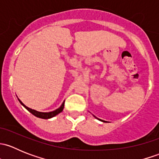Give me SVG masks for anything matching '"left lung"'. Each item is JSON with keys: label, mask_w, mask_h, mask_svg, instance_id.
<instances>
[{"label": "left lung", "mask_w": 159, "mask_h": 159, "mask_svg": "<svg viewBox=\"0 0 159 159\" xmlns=\"http://www.w3.org/2000/svg\"><path fill=\"white\" fill-rule=\"evenodd\" d=\"M94 117H95V116H94ZM95 118H96V117H95ZM98 120H100V121H104V122H105V121H102V120H101V119H98Z\"/></svg>", "instance_id": "1"}]
</instances>
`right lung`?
Returning <instances> with one entry per match:
<instances>
[{"label": "right lung", "mask_w": 159, "mask_h": 159, "mask_svg": "<svg viewBox=\"0 0 159 159\" xmlns=\"http://www.w3.org/2000/svg\"><path fill=\"white\" fill-rule=\"evenodd\" d=\"M18 100H19V99H18ZM19 102H20V103L21 104V105H23V106L25 107V108H26V109L28 110V111H30V113L32 114V115H34V116L38 117V118H43V119H48V118H52V117H54L55 115H58L59 113H61V112L63 111L64 106H65V102H64L63 104L61 105V106L59 108H57V109H56L55 111H54L40 112V111H38L31 109V108H29L28 107H27L26 105H25L23 103H22L21 102H20V100H19Z\"/></svg>", "instance_id": "right-lung-1"}]
</instances>
